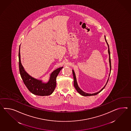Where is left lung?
I'll return each mask as SVG.
<instances>
[{
    "mask_svg": "<svg viewBox=\"0 0 131 131\" xmlns=\"http://www.w3.org/2000/svg\"><path fill=\"white\" fill-rule=\"evenodd\" d=\"M105 40L106 42V43H107V45H108V52L109 53V63H110V73H111V58H110V50H109V45L108 44V43H107V42L106 41V38H105ZM72 73H73V79H74V86L75 87V88L77 90V91H78V92L79 93H80V95H81L82 96H94V95H97V94H99V92H100L101 91H102L103 89H104L105 88V86L106 85V84H107V83L108 82V81L109 78L108 80H107V82L106 83V84L105 85V86H104L103 88H102V89H101L99 91V92H97L95 93H93V94H89V93H86L84 92V91H83L81 89H80V88L78 86V84H77V80H76V76H75V74L74 73V71L73 70H72ZM110 73L109 74V76H110Z\"/></svg>",
    "mask_w": 131,
    "mask_h": 131,
    "instance_id": "left-lung-1",
    "label": "left lung"
}]
</instances>
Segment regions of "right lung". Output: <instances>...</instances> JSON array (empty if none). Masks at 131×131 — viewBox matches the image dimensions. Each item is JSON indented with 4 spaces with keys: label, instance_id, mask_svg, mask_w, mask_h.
I'll list each match as a JSON object with an SVG mask.
<instances>
[{
    "label": "right lung",
    "instance_id": "right-lung-1",
    "mask_svg": "<svg viewBox=\"0 0 131 131\" xmlns=\"http://www.w3.org/2000/svg\"><path fill=\"white\" fill-rule=\"evenodd\" d=\"M18 57L20 74L24 83L29 91L32 94L38 96H49L51 94L56 86V78L63 67L58 68L51 73L50 80L47 83H42L41 80L35 79L26 72L21 62L20 47Z\"/></svg>",
    "mask_w": 131,
    "mask_h": 131
}]
</instances>
